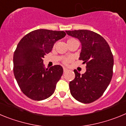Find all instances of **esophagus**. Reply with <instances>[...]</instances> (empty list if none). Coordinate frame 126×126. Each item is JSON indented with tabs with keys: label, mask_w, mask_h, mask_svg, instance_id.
Wrapping results in <instances>:
<instances>
[{
	"label": "esophagus",
	"mask_w": 126,
	"mask_h": 126,
	"mask_svg": "<svg viewBox=\"0 0 126 126\" xmlns=\"http://www.w3.org/2000/svg\"><path fill=\"white\" fill-rule=\"evenodd\" d=\"M63 69H64V73H65V72H66V71H68V69H67V68H65V67H64V68H63Z\"/></svg>",
	"instance_id": "1"
}]
</instances>
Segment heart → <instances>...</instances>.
<instances>
[{"mask_svg": "<svg viewBox=\"0 0 126 126\" xmlns=\"http://www.w3.org/2000/svg\"><path fill=\"white\" fill-rule=\"evenodd\" d=\"M74 41H77V40H75L74 38H69V39H68V40H67V43H69V42H74ZM70 61H71V60H70L69 59H68V58H66V59H65L63 60V63H64V64H68L70 62Z\"/></svg>", "mask_w": 126, "mask_h": 126, "instance_id": "obj_1", "label": "heart"}]
</instances>
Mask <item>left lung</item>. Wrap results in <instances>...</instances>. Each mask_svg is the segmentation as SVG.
<instances>
[{
	"label": "left lung",
	"mask_w": 126,
	"mask_h": 126,
	"mask_svg": "<svg viewBox=\"0 0 126 126\" xmlns=\"http://www.w3.org/2000/svg\"><path fill=\"white\" fill-rule=\"evenodd\" d=\"M65 32L81 42L82 49L79 59L86 65V71L83 74L74 70L75 78L70 81V92L76 100L92 103L102 96L112 79L113 57L110 48L101 35L92 31Z\"/></svg>",
	"instance_id": "8db88e82"
}]
</instances>
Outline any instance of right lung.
I'll use <instances>...</instances> for the list:
<instances>
[{"mask_svg": "<svg viewBox=\"0 0 126 126\" xmlns=\"http://www.w3.org/2000/svg\"><path fill=\"white\" fill-rule=\"evenodd\" d=\"M65 34L63 31L40 29L26 34L17 44L13 56V71L21 90L30 99L43 100L55 92L63 69L59 65L45 69L43 58Z\"/></svg>", "mask_w": 126, "mask_h": 126, "instance_id": "add662e5", "label": "right lung"}]
</instances>
